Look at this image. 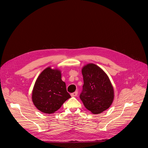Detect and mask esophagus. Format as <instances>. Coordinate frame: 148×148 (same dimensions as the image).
I'll list each match as a JSON object with an SVG mask.
<instances>
[{"mask_svg":"<svg viewBox=\"0 0 148 148\" xmlns=\"http://www.w3.org/2000/svg\"><path fill=\"white\" fill-rule=\"evenodd\" d=\"M77 94H78V92L75 91V92L72 93V94H71V97H76L77 95Z\"/></svg>","mask_w":148,"mask_h":148,"instance_id":"obj_1","label":"esophagus"}]
</instances>
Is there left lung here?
I'll list each match as a JSON object with an SVG mask.
<instances>
[{
    "label": "left lung",
    "instance_id": "1",
    "mask_svg": "<svg viewBox=\"0 0 148 148\" xmlns=\"http://www.w3.org/2000/svg\"><path fill=\"white\" fill-rule=\"evenodd\" d=\"M83 89L80 98L88 110L99 114L111 106L114 90L107 75L97 65L89 64L82 68Z\"/></svg>",
    "mask_w": 148,
    "mask_h": 148
}]
</instances>
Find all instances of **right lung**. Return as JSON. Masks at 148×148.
I'll return each mask as SVG.
<instances>
[{
  "mask_svg": "<svg viewBox=\"0 0 148 148\" xmlns=\"http://www.w3.org/2000/svg\"><path fill=\"white\" fill-rule=\"evenodd\" d=\"M71 96L61 79L58 69L47 68L40 74L32 91V101L39 110L51 114L60 108Z\"/></svg>",
  "mask_w": 148,
  "mask_h": 148,
  "instance_id": "right-lung-1",
  "label": "right lung"
}]
</instances>
